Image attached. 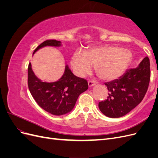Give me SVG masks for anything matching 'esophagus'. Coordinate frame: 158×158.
Listing matches in <instances>:
<instances>
[{
  "mask_svg": "<svg viewBox=\"0 0 158 158\" xmlns=\"http://www.w3.org/2000/svg\"><path fill=\"white\" fill-rule=\"evenodd\" d=\"M95 84V82H94V80H89L88 81V85L89 87H92L93 85H94Z\"/></svg>",
  "mask_w": 158,
  "mask_h": 158,
  "instance_id": "obj_1",
  "label": "esophagus"
}]
</instances>
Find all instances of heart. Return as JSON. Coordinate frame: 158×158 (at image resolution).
Masks as SVG:
<instances>
[{
  "label": "heart",
  "instance_id": "heart-1",
  "mask_svg": "<svg viewBox=\"0 0 158 158\" xmlns=\"http://www.w3.org/2000/svg\"><path fill=\"white\" fill-rule=\"evenodd\" d=\"M132 60L131 52L119 47L104 45L94 47L86 52L76 51L71 60L75 74L83 77L92 71L95 65V71L100 78L111 81L121 76Z\"/></svg>",
  "mask_w": 158,
  "mask_h": 158
}]
</instances>
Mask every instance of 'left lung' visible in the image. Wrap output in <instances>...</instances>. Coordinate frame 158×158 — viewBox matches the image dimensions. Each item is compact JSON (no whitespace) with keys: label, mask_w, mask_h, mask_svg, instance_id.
<instances>
[{"label":"left lung","mask_w":158,"mask_h":158,"mask_svg":"<svg viewBox=\"0 0 158 158\" xmlns=\"http://www.w3.org/2000/svg\"><path fill=\"white\" fill-rule=\"evenodd\" d=\"M150 60L148 56L136 68L130 69L121 77L106 82L109 91L107 99L99 103V108L105 115L118 118L136 107L147 92L150 80Z\"/></svg>","instance_id":"8db88e82"}]
</instances>
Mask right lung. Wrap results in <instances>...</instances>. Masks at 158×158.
I'll return each mask as SVG.
<instances>
[{
    "label": "right lung",
    "mask_w": 158,
    "mask_h": 158,
    "mask_svg": "<svg viewBox=\"0 0 158 158\" xmlns=\"http://www.w3.org/2000/svg\"><path fill=\"white\" fill-rule=\"evenodd\" d=\"M60 45V41L47 40L38 46L33 54L42 47ZM27 71L28 88L33 99L42 109L54 115L60 116L70 112L79 95L88 88L87 80L74 76L68 65H66L62 77L54 82H43L38 78L32 70L31 63Z\"/></svg>",
    "instance_id": "right-lung-1"
}]
</instances>
